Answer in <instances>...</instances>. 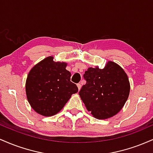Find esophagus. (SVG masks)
Returning <instances> with one entry per match:
<instances>
[{
    "instance_id": "obj_1",
    "label": "esophagus",
    "mask_w": 153,
    "mask_h": 153,
    "mask_svg": "<svg viewBox=\"0 0 153 153\" xmlns=\"http://www.w3.org/2000/svg\"><path fill=\"white\" fill-rule=\"evenodd\" d=\"M77 86H78V90L80 91V88H81V84L78 83V84H77Z\"/></svg>"
}]
</instances>
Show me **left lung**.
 I'll return each instance as SVG.
<instances>
[{
    "instance_id": "8db88e82",
    "label": "left lung",
    "mask_w": 153,
    "mask_h": 153,
    "mask_svg": "<svg viewBox=\"0 0 153 153\" xmlns=\"http://www.w3.org/2000/svg\"><path fill=\"white\" fill-rule=\"evenodd\" d=\"M79 95L87 110L95 118L106 119L119 113L129 97L130 85L124 70L108 61L103 69L89 68Z\"/></svg>"
}]
</instances>
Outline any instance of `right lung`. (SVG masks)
Masks as SVG:
<instances>
[{
    "label": "right lung",
    "mask_w": 153,
    "mask_h": 153,
    "mask_svg": "<svg viewBox=\"0 0 153 153\" xmlns=\"http://www.w3.org/2000/svg\"><path fill=\"white\" fill-rule=\"evenodd\" d=\"M66 66V62H54L50 56L29 71L26 81V97L36 113L45 117L56 114L72 95L78 92Z\"/></svg>",
    "instance_id": "obj_1"
}]
</instances>
